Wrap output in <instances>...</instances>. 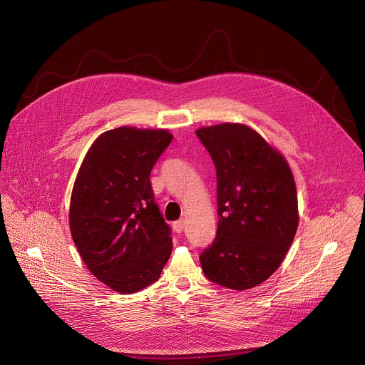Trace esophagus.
<instances>
[{"label":"esophagus","instance_id":"obj_1","mask_svg":"<svg viewBox=\"0 0 365 365\" xmlns=\"http://www.w3.org/2000/svg\"><path fill=\"white\" fill-rule=\"evenodd\" d=\"M185 227H186V220H179V221H176V222L173 224V230H175L178 234H180Z\"/></svg>","mask_w":365,"mask_h":365}]
</instances>
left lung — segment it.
I'll use <instances>...</instances> for the list:
<instances>
[{
	"mask_svg": "<svg viewBox=\"0 0 365 365\" xmlns=\"http://www.w3.org/2000/svg\"><path fill=\"white\" fill-rule=\"evenodd\" d=\"M217 169L218 230L199 255L203 274L245 290L267 280L294 238L299 214L292 170L283 155L242 124L199 128Z\"/></svg>",
	"mask_w": 365,
	"mask_h": 365,
	"instance_id": "8db88e82",
	"label": "left lung"
}]
</instances>
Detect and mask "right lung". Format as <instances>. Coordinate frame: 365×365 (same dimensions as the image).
<instances>
[{
	"label": "right lung",
	"instance_id": "1",
	"mask_svg": "<svg viewBox=\"0 0 365 365\" xmlns=\"http://www.w3.org/2000/svg\"><path fill=\"white\" fill-rule=\"evenodd\" d=\"M173 135L120 127L101 134L76 176L69 210L73 242L89 272L118 293L158 282L172 228L154 200L150 173Z\"/></svg>",
	"mask_w": 365,
	"mask_h": 365
}]
</instances>
